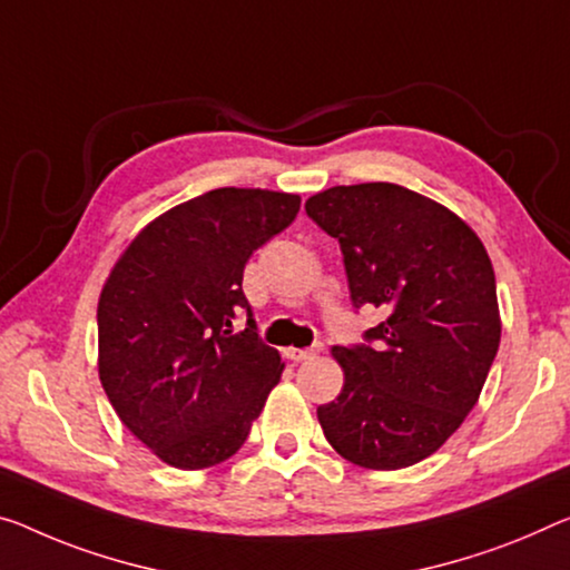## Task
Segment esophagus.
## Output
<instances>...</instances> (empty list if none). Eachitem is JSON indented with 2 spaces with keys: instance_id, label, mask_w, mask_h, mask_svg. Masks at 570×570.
Instances as JSON below:
<instances>
[{
  "instance_id": "esophagus-1",
  "label": "esophagus",
  "mask_w": 570,
  "mask_h": 570,
  "mask_svg": "<svg viewBox=\"0 0 570 570\" xmlns=\"http://www.w3.org/2000/svg\"><path fill=\"white\" fill-rule=\"evenodd\" d=\"M321 352V346H313V348H287V358H293V362H305V358H311Z\"/></svg>"
}]
</instances>
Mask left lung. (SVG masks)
<instances>
[{
    "mask_svg": "<svg viewBox=\"0 0 570 570\" xmlns=\"http://www.w3.org/2000/svg\"><path fill=\"white\" fill-rule=\"evenodd\" d=\"M305 212L338 239L356 308L390 313L374 346L331 348L344 390L318 407L323 435L356 466H413L459 431L497 356L492 259L461 216L397 183L334 186Z\"/></svg>",
    "mask_w": 570,
    "mask_h": 570,
    "instance_id": "obj_1",
    "label": "left lung"
}]
</instances>
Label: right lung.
Returning a JSON list of instances; mask_svg holds the SVG:
<instances>
[{"mask_svg": "<svg viewBox=\"0 0 570 570\" xmlns=\"http://www.w3.org/2000/svg\"><path fill=\"white\" fill-rule=\"evenodd\" d=\"M297 212V194L216 188L153 218L114 262L96 308L99 380L129 433L168 466L232 459L283 376L242 277ZM244 307L248 328L234 335Z\"/></svg>", "mask_w": 570, "mask_h": 570, "instance_id": "obj_1", "label": "right lung"}]
</instances>
